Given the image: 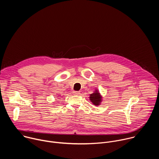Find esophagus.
Listing matches in <instances>:
<instances>
[{
  "label": "esophagus",
  "mask_w": 159,
  "mask_h": 159,
  "mask_svg": "<svg viewBox=\"0 0 159 159\" xmlns=\"http://www.w3.org/2000/svg\"><path fill=\"white\" fill-rule=\"evenodd\" d=\"M73 93L74 95H79L80 94V93L79 91H74Z\"/></svg>",
  "instance_id": "esophagus-1"
}]
</instances>
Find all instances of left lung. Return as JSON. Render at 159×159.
Here are the masks:
<instances>
[{"label": "left lung", "mask_w": 159, "mask_h": 159, "mask_svg": "<svg viewBox=\"0 0 159 159\" xmlns=\"http://www.w3.org/2000/svg\"><path fill=\"white\" fill-rule=\"evenodd\" d=\"M89 99L90 101L93 103V104H94L95 106H99L101 102L102 97L98 92V90H96L95 93L90 95Z\"/></svg>", "instance_id": "1"}]
</instances>
